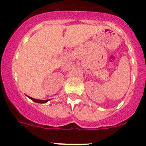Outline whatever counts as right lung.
<instances>
[{"mask_svg":"<svg viewBox=\"0 0 146 146\" xmlns=\"http://www.w3.org/2000/svg\"><path fill=\"white\" fill-rule=\"evenodd\" d=\"M28 97H29L30 99H31V100H33V102H35L41 103V104H42V103H46V102H48L49 100H50V99H47V100H40V99H33V98L30 97V96H28Z\"/></svg>","mask_w":146,"mask_h":146,"instance_id":"right-lung-1","label":"right lung"}]
</instances>
